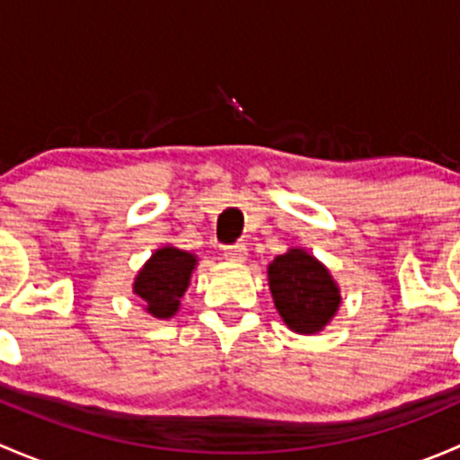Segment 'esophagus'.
Returning <instances> with one entry per match:
<instances>
[{"label": "esophagus", "mask_w": 460, "mask_h": 460, "mask_svg": "<svg viewBox=\"0 0 460 460\" xmlns=\"http://www.w3.org/2000/svg\"><path fill=\"white\" fill-rule=\"evenodd\" d=\"M249 252L244 244H231V247H225V260H229V262L234 264H243L244 260H247Z\"/></svg>", "instance_id": "esophagus-1"}]
</instances>
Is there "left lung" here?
Listing matches in <instances>:
<instances>
[{
    "label": "left lung",
    "mask_w": 460,
    "mask_h": 460,
    "mask_svg": "<svg viewBox=\"0 0 460 460\" xmlns=\"http://www.w3.org/2000/svg\"><path fill=\"white\" fill-rule=\"evenodd\" d=\"M267 280L282 323L303 336L323 332L342 303L332 271L300 247L273 258L267 267Z\"/></svg>",
    "instance_id": "1"
}]
</instances>
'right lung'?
Here are the masks:
<instances>
[{
  "instance_id": "1",
  "label": "right lung",
  "mask_w": 460,
  "mask_h": 460,
  "mask_svg": "<svg viewBox=\"0 0 460 460\" xmlns=\"http://www.w3.org/2000/svg\"><path fill=\"white\" fill-rule=\"evenodd\" d=\"M196 267V253H189L173 244L155 249L133 280V294L142 300L144 312L157 320L173 318Z\"/></svg>"
}]
</instances>
